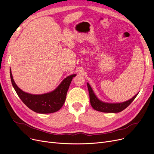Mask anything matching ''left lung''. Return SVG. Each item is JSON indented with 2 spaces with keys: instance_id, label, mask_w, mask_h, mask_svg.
<instances>
[{
  "instance_id": "left-lung-1",
  "label": "left lung",
  "mask_w": 154,
  "mask_h": 154,
  "mask_svg": "<svg viewBox=\"0 0 154 154\" xmlns=\"http://www.w3.org/2000/svg\"><path fill=\"white\" fill-rule=\"evenodd\" d=\"M87 87L88 90V93H89L91 105L92 106V108L97 111L102 112L117 113L119 112H122L132 103L134 100L136 98L137 95L138 94H136L132 99H130L127 101L123 102V103H104V102L98 100V98L95 96L94 93L93 92L92 88L88 83H87Z\"/></svg>"
}]
</instances>
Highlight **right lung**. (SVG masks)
<instances>
[{"instance_id":"right-lung-1","label":"right lung","mask_w":154,"mask_h":154,"mask_svg":"<svg viewBox=\"0 0 154 154\" xmlns=\"http://www.w3.org/2000/svg\"><path fill=\"white\" fill-rule=\"evenodd\" d=\"M74 76H76V74H72L65 78L53 92L44 94L34 95L22 91L16 85L10 69L12 85L18 97L29 109L40 114L53 113L62 108L66 99L68 88Z\"/></svg>"}]
</instances>
